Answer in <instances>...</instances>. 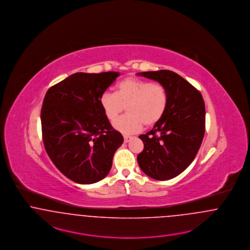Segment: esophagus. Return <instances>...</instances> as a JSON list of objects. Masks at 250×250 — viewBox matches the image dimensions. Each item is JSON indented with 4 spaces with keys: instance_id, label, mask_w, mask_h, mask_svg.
<instances>
[{
    "instance_id": "34e87169",
    "label": "esophagus",
    "mask_w": 250,
    "mask_h": 250,
    "mask_svg": "<svg viewBox=\"0 0 250 250\" xmlns=\"http://www.w3.org/2000/svg\"><path fill=\"white\" fill-rule=\"evenodd\" d=\"M123 137H124V143H128L131 139V136H129V135H124Z\"/></svg>"
}]
</instances>
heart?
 <instances>
[{
	"mask_svg": "<svg viewBox=\"0 0 250 250\" xmlns=\"http://www.w3.org/2000/svg\"><path fill=\"white\" fill-rule=\"evenodd\" d=\"M100 104L111 121L126 106L128 114L113 125L123 133H133L141 130L144 124L149 127L162 120L168 105V93L162 84L127 77L117 84L115 93L104 91L100 97Z\"/></svg>",
	"mask_w": 250,
	"mask_h": 250,
	"instance_id": "1",
	"label": "heart"
}]
</instances>
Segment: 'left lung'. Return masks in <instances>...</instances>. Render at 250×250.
<instances>
[{"mask_svg":"<svg viewBox=\"0 0 250 250\" xmlns=\"http://www.w3.org/2000/svg\"><path fill=\"white\" fill-rule=\"evenodd\" d=\"M137 76L158 81L166 88L168 105L162 120L139 138L144 149L137 162L156 180H169L193 162L206 131V106L202 94L182 76L169 70Z\"/></svg>","mask_w":250,"mask_h":250,"instance_id":"1","label":"left lung"}]
</instances>
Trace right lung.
<instances>
[{
    "label": "right lung",
    "mask_w": 250,
    "mask_h": 250,
    "mask_svg": "<svg viewBox=\"0 0 250 250\" xmlns=\"http://www.w3.org/2000/svg\"><path fill=\"white\" fill-rule=\"evenodd\" d=\"M119 76L76 73L45 93L41 109L45 151L61 173L78 184L104 179L123 143L100 104L101 95Z\"/></svg>",
    "instance_id": "add662e5"
}]
</instances>
